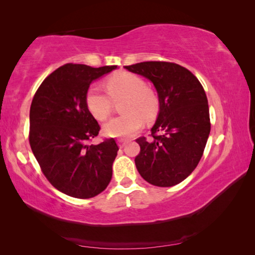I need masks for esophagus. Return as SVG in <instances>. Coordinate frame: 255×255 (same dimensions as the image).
<instances>
[{
  "mask_svg": "<svg viewBox=\"0 0 255 255\" xmlns=\"http://www.w3.org/2000/svg\"><path fill=\"white\" fill-rule=\"evenodd\" d=\"M117 144H118V146H120V147L122 148L125 144H127V139H123V138L117 139Z\"/></svg>",
  "mask_w": 255,
  "mask_h": 255,
  "instance_id": "obj_1",
  "label": "esophagus"
}]
</instances>
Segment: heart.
Returning a JSON list of instances; mask_svg holds the SVG:
<instances>
[{
	"mask_svg": "<svg viewBox=\"0 0 255 255\" xmlns=\"http://www.w3.org/2000/svg\"><path fill=\"white\" fill-rule=\"evenodd\" d=\"M107 93L100 87L92 86L86 93V106L97 121L110 116L114 102L123 99V115L108 122L103 133L111 138H128L140 130L145 121H152L159 113L156 94L146 87L140 76L130 72H121L106 80Z\"/></svg>",
	"mask_w": 255,
	"mask_h": 255,
	"instance_id": "heart-1",
	"label": "heart"
}]
</instances>
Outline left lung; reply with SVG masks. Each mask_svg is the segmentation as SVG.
<instances>
[{"instance_id": "left-lung-1", "label": "left lung", "mask_w": 255, "mask_h": 255, "mask_svg": "<svg viewBox=\"0 0 255 255\" xmlns=\"http://www.w3.org/2000/svg\"><path fill=\"white\" fill-rule=\"evenodd\" d=\"M124 68L151 80L160 103L151 138L135 139L140 146L135 167L153 186H175L196 168L210 133L203 87L189 69L174 62L145 61Z\"/></svg>"}]
</instances>
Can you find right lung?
Wrapping results in <instances>:
<instances>
[{
  "label": "right lung",
  "mask_w": 255,
  "mask_h": 255,
  "mask_svg": "<svg viewBox=\"0 0 255 255\" xmlns=\"http://www.w3.org/2000/svg\"><path fill=\"white\" fill-rule=\"evenodd\" d=\"M116 67L66 64L52 72L33 96L31 149L48 182L68 196H96L113 176L118 146L114 138L88 144L101 128L86 106V93L94 80Z\"/></svg>",
  "instance_id": "obj_1"
}]
</instances>
